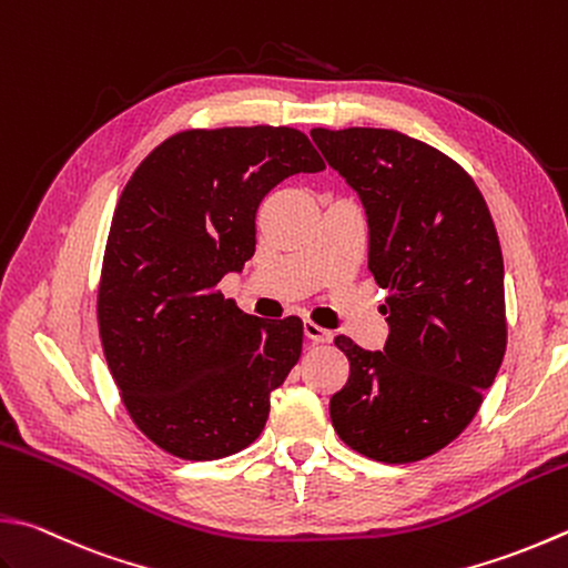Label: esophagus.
I'll use <instances>...</instances> for the list:
<instances>
[{
  "instance_id": "1",
  "label": "esophagus",
  "mask_w": 568,
  "mask_h": 568,
  "mask_svg": "<svg viewBox=\"0 0 568 568\" xmlns=\"http://www.w3.org/2000/svg\"><path fill=\"white\" fill-rule=\"evenodd\" d=\"M304 334H306V338L316 341V344H328V341L334 338V334H331L328 328L314 324V321H304Z\"/></svg>"
}]
</instances>
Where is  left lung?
<instances>
[{"instance_id": "8db88e82", "label": "left lung", "mask_w": 568, "mask_h": 568, "mask_svg": "<svg viewBox=\"0 0 568 568\" xmlns=\"http://www.w3.org/2000/svg\"><path fill=\"white\" fill-rule=\"evenodd\" d=\"M368 215V270L388 292L383 351L348 336L328 413L351 450L388 465L440 453L473 423L507 351L505 262L483 192L450 155L388 128H314Z\"/></svg>"}]
</instances>
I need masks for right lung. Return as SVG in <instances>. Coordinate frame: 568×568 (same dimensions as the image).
<instances>
[{
	"instance_id": "right-lung-1",
	"label": "right lung",
	"mask_w": 568,
	"mask_h": 568,
	"mask_svg": "<svg viewBox=\"0 0 568 568\" xmlns=\"http://www.w3.org/2000/svg\"><path fill=\"white\" fill-rule=\"evenodd\" d=\"M324 168L296 128H190L160 143L128 180L95 312L125 410L160 450L220 459L264 430L270 393L302 356L304 324L240 312L220 280L254 254L266 192Z\"/></svg>"
}]
</instances>
